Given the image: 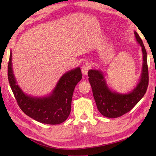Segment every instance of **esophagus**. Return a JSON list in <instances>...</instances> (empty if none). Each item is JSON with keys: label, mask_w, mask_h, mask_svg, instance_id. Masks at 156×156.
I'll return each instance as SVG.
<instances>
[{"label": "esophagus", "mask_w": 156, "mask_h": 156, "mask_svg": "<svg viewBox=\"0 0 156 156\" xmlns=\"http://www.w3.org/2000/svg\"><path fill=\"white\" fill-rule=\"evenodd\" d=\"M90 69V66L88 65V64H86V65L82 66V74H83V75H87L88 72Z\"/></svg>", "instance_id": "1"}]
</instances>
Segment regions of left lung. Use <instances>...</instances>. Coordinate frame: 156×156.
<instances>
[{"label":"left lung","mask_w":156,"mask_h":156,"mask_svg":"<svg viewBox=\"0 0 156 156\" xmlns=\"http://www.w3.org/2000/svg\"><path fill=\"white\" fill-rule=\"evenodd\" d=\"M138 44L143 53V67L140 82L133 90L127 94H120L112 91L108 87L105 76L101 70L90 69L88 80L91 85L92 93L98 110L108 118H117L130 111L144 97L149 83L147 52L140 35L134 31Z\"/></svg>","instance_id":"1"}]
</instances>
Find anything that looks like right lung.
Listing matches in <instances>:
<instances>
[{
	"label": "right lung",
	"instance_id": "1",
	"mask_svg": "<svg viewBox=\"0 0 156 156\" xmlns=\"http://www.w3.org/2000/svg\"><path fill=\"white\" fill-rule=\"evenodd\" d=\"M8 79L15 99L25 114L42 123L58 125L68 119L71 111L73 92L82 79L80 68L71 69L63 75L51 93L45 97H33L25 94L16 84L12 68L11 51L8 64Z\"/></svg>",
	"mask_w": 156,
	"mask_h": 156
}]
</instances>
